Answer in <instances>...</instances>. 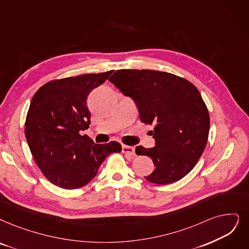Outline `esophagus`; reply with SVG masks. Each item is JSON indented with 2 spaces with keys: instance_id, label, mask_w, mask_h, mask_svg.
Returning a JSON list of instances; mask_svg holds the SVG:
<instances>
[{
  "instance_id": "esophagus-1",
  "label": "esophagus",
  "mask_w": 249,
  "mask_h": 249,
  "mask_svg": "<svg viewBox=\"0 0 249 249\" xmlns=\"http://www.w3.org/2000/svg\"><path fill=\"white\" fill-rule=\"evenodd\" d=\"M123 152L130 155V156H135V148L132 146H127V145H123Z\"/></svg>"
}]
</instances>
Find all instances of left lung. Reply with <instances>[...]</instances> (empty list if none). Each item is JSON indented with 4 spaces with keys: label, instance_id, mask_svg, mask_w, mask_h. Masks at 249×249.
<instances>
[{
    "label": "left lung",
    "instance_id": "1",
    "mask_svg": "<svg viewBox=\"0 0 249 249\" xmlns=\"http://www.w3.org/2000/svg\"><path fill=\"white\" fill-rule=\"evenodd\" d=\"M135 101L140 121L153 125L155 147H136L152 159L146 180L167 185L190 173L201 157L210 133V113L197 88L186 78L150 69H119L109 78Z\"/></svg>",
    "mask_w": 249,
    "mask_h": 249
}]
</instances>
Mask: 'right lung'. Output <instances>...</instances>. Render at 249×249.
<instances>
[{
    "label": "right lung",
    "instance_id": "add662e5",
    "mask_svg": "<svg viewBox=\"0 0 249 249\" xmlns=\"http://www.w3.org/2000/svg\"><path fill=\"white\" fill-rule=\"evenodd\" d=\"M113 71L53 79L42 86L29 105L24 133L36 165L52 184L77 189L97 175L98 168L122 145L95 144L79 134L90 124L87 98Z\"/></svg>",
    "mask_w": 249,
    "mask_h": 249
}]
</instances>
